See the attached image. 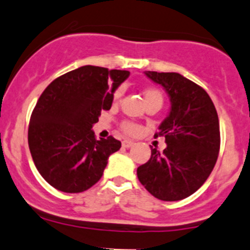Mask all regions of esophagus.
Here are the masks:
<instances>
[{
    "instance_id": "esophagus-1",
    "label": "esophagus",
    "mask_w": 250,
    "mask_h": 250,
    "mask_svg": "<svg viewBox=\"0 0 250 250\" xmlns=\"http://www.w3.org/2000/svg\"><path fill=\"white\" fill-rule=\"evenodd\" d=\"M134 145V141L132 140H125L122 143V146L125 147V148H129V147H132Z\"/></svg>"
}]
</instances>
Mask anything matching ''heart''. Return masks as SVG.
Returning a JSON list of instances; mask_svg holds the SVG:
<instances>
[{
  "mask_svg": "<svg viewBox=\"0 0 250 250\" xmlns=\"http://www.w3.org/2000/svg\"><path fill=\"white\" fill-rule=\"evenodd\" d=\"M122 94H123V88L118 87L117 90L114 92V94H112V101L116 103V102L120 101V98L122 97ZM144 98H145L146 103H148V102H153V101H158V102H160V103L163 102L162 92H160L158 88H154V87L146 88V90L144 91ZM122 129L125 130V132L127 134H136V133H138V127H136L135 125H133V123H129V122L123 123Z\"/></svg>",
  "mask_w": 250,
  "mask_h": 250,
  "instance_id": "b5f03b06",
  "label": "heart"
}]
</instances>
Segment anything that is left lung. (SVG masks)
<instances>
[{
	"label": "left lung",
	"mask_w": 250,
	"mask_h": 250,
	"mask_svg": "<svg viewBox=\"0 0 250 250\" xmlns=\"http://www.w3.org/2000/svg\"><path fill=\"white\" fill-rule=\"evenodd\" d=\"M170 97V112L154 138L164 136L167 148H151V158L136 170L154 198L177 201L195 193L208 178L220 147L219 120L204 88L178 73L145 72Z\"/></svg>",
	"instance_id": "8db88e82"
}]
</instances>
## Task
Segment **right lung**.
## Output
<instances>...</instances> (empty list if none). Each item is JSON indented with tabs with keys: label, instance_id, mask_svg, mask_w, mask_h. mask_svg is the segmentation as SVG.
<instances>
[{
	"label": "right lung",
	"instance_id": "1",
	"mask_svg": "<svg viewBox=\"0 0 250 250\" xmlns=\"http://www.w3.org/2000/svg\"><path fill=\"white\" fill-rule=\"evenodd\" d=\"M128 70L83 65L55 79L39 97L28 125V147L42 177L64 193H81L103 176L110 154L121 148L112 136L92 130Z\"/></svg>",
	"mask_w": 250,
	"mask_h": 250
}]
</instances>
